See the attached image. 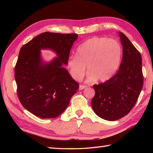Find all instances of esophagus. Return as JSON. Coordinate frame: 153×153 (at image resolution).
I'll use <instances>...</instances> for the list:
<instances>
[{"instance_id":"34e87169","label":"esophagus","mask_w":153,"mask_h":153,"mask_svg":"<svg viewBox=\"0 0 153 153\" xmlns=\"http://www.w3.org/2000/svg\"><path fill=\"white\" fill-rule=\"evenodd\" d=\"M86 87V86L85 85H79V91H82V90H83V89H84Z\"/></svg>"}]
</instances>
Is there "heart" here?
I'll return each instance as SVG.
<instances>
[{
    "mask_svg": "<svg viewBox=\"0 0 153 153\" xmlns=\"http://www.w3.org/2000/svg\"><path fill=\"white\" fill-rule=\"evenodd\" d=\"M122 47L118 41L106 37H94L84 41L77 49V56H70L67 67L71 77L76 81L83 78L86 66L88 80L100 82L109 79L120 66Z\"/></svg>",
    "mask_w": 153,
    "mask_h": 153,
    "instance_id": "heart-1",
    "label": "heart"
}]
</instances>
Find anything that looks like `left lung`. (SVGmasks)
<instances>
[{
    "label": "left lung",
    "mask_w": 153,
    "mask_h": 153,
    "mask_svg": "<svg viewBox=\"0 0 153 153\" xmlns=\"http://www.w3.org/2000/svg\"><path fill=\"white\" fill-rule=\"evenodd\" d=\"M119 35L123 56L118 72L93 85L92 108L97 116L108 121L118 120L131 111L143 85L141 55L124 34L119 32Z\"/></svg>",
    "instance_id": "8db88e82"
}]
</instances>
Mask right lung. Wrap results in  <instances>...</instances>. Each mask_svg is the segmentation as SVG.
Instances as JSON below:
<instances>
[{"instance_id": "right-lung-1", "label": "right lung", "mask_w": 153, "mask_h": 153, "mask_svg": "<svg viewBox=\"0 0 153 153\" xmlns=\"http://www.w3.org/2000/svg\"><path fill=\"white\" fill-rule=\"evenodd\" d=\"M76 33L45 32L22 47L15 66L17 94L22 106L41 118H53L66 109L79 89L68 71L70 51L77 39ZM41 49H51L58 57L45 64Z\"/></svg>"}]
</instances>
